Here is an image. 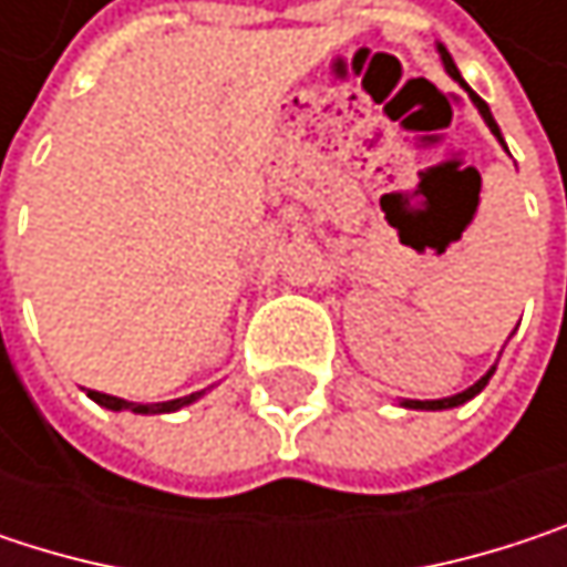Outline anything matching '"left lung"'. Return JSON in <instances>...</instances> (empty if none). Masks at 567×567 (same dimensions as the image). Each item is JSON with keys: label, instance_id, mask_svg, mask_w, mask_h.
Returning a JSON list of instances; mask_svg holds the SVG:
<instances>
[{"label": "left lung", "instance_id": "obj_1", "mask_svg": "<svg viewBox=\"0 0 567 567\" xmlns=\"http://www.w3.org/2000/svg\"><path fill=\"white\" fill-rule=\"evenodd\" d=\"M436 52H440V61H443V68H446V74L453 78V81H460V87H466V94H470V101L476 104V111L483 114V121H486V127L496 134V141L506 147V141H503V134H499V124H496V117H493V111H489V104L463 81V74H460V68L453 64V58H450V52L436 42ZM493 371H496V364L473 384V388H466V391H460V394H453V396H440V400H400V406H406V410H453V406H460V403H466V400H473V396L480 394L486 384H489V378H493Z\"/></svg>", "mask_w": 567, "mask_h": 567}]
</instances>
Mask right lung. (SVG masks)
I'll return each mask as SVG.
<instances>
[{
    "label": "right lung",
    "instance_id": "obj_1",
    "mask_svg": "<svg viewBox=\"0 0 567 567\" xmlns=\"http://www.w3.org/2000/svg\"><path fill=\"white\" fill-rule=\"evenodd\" d=\"M206 394V391H196V394H186V396H176V400H164V403H137V400H124V396H111V394H101V391H87V396L94 400V403H101L104 410H127V413H173V410H183V406H189V403H196L199 396Z\"/></svg>",
    "mask_w": 567,
    "mask_h": 567
}]
</instances>
